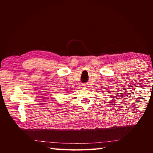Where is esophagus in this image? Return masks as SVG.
<instances>
[{"label": "esophagus", "mask_w": 153, "mask_h": 153, "mask_svg": "<svg viewBox=\"0 0 153 153\" xmlns=\"http://www.w3.org/2000/svg\"><path fill=\"white\" fill-rule=\"evenodd\" d=\"M83 86L84 88H88L89 87V84H83Z\"/></svg>", "instance_id": "obj_1"}]
</instances>
